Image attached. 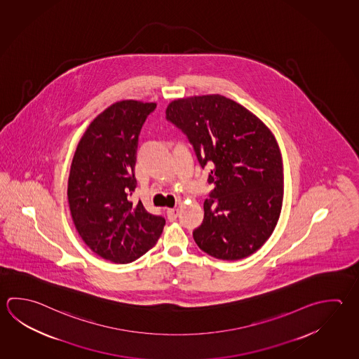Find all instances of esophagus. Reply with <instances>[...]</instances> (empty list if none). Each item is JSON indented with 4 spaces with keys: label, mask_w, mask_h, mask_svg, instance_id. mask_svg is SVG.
Listing matches in <instances>:
<instances>
[{
    "label": "esophagus",
    "mask_w": 359,
    "mask_h": 359,
    "mask_svg": "<svg viewBox=\"0 0 359 359\" xmlns=\"http://www.w3.org/2000/svg\"><path fill=\"white\" fill-rule=\"evenodd\" d=\"M167 216L170 222H175L178 217V209H168L167 210Z\"/></svg>",
    "instance_id": "esophagus-1"
}]
</instances>
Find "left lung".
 Listing matches in <instances>:
<instances>
[{"label": "left lung", "instance_id": "8db88e82", "mask_svg": "<svg viewBox=\"0 0 359 359\" xmlns=\"http://www.w3.org/2000/svg\"><path fill=\"white\" fill-rule=\"evenodd\" d=\"M165 118L187 135L214 186L194 239L222 261L253 255L273 233L283 197L282 156L276 137L244 106L222 95L172 101Z\"/></svg>", "mask_w": 359, "mask_h": 359}]
</instances>
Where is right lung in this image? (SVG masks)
Returning <instances> with one entry per match:
<instances>
[{
	"mask_svg": "<svg viewBox=\"0 0 359 359\" xmlns=\"http://www.w3.org/2000/svg\"><path fill=\"white\" fill-rule=\"evenodd\" d=\"M156 107L135 100L111 104L88 125L73 156L67 195L74 226L96 255L115 263L145 255L165 225L131 200L137 139Z\"/></svg>",
	"mask_w": 359,
	"mask_h": 359,
	"instance_id": "right-lung-1",
	"label": "right lung"
}]
</instances>
